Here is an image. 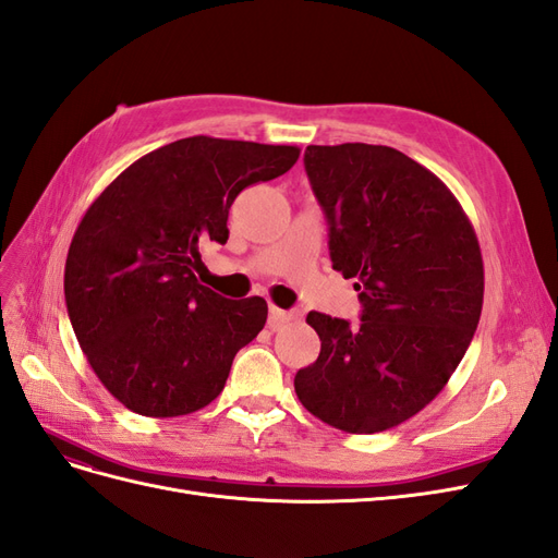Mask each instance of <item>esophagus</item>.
Here are the masks:
<instances>
[{
    "instance_id": "34e87169",
    "label": "esophagus",
    "mask_w": 558,
    "mask_h": 558,
    "mask_svg": "<svg viewBox=\"0 0 558 558\" xmlns=\"http://www.w3.org/2000/svg\"><path fill=\"white\" fill-rule=\"evenodd\" d=\"M298 312L293 310H279L275 305H269V318H267V326L272 330H279L283 324H289V320H295Z\"/></svg>"
}]
</instances>
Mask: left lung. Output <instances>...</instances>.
<instances>
[{
  "mask_svg": "<svg viewBox=\"0 0 558 558\" xmlns=\"http://www.w3.org/2000/svg\"><path fill=\"white\" fill-rule=\"evenodd\" d=\"M305 170L328 221L332 269L356 279L361 324L310 312L318 359L295 393L324 424L369 435L442 391L477 330L484 265L459 199L391 146H307Z\"/></svg>",
  "mask_w": 558,
  "mask_h": 558,
  "instance_id": "obj_1",
  "label": "left lung"
}]
</instances>
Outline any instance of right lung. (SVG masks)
<instances>
[{
  "label": "right lung",
  "instance_id": "right-lung-1",
  "mask_svg": "<svg viewBox=\"0 0 558 558\" xmlns=\"http://www.w3.org/2000/svg\"><path fill=\"white\" fill-rule=\"evenodd\" d=\"M298 156V146L185 137L132 162L81 218L66 312L95 375L128 410L181 416L223 391L267 302L202 286V251L228 242V211L246 185L286 174Z\"/></svg>",
  "mask_w": 558,
  "mask_h": 558
}]
</instances>
